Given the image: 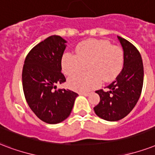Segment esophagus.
Wrapping results in <instances>:
<instances>
[{"mask_svg": "<svg viewBox=\"0 0 155 155\" xmlns=\"http://www.w3.org/2000/svg\"><path fill=\"white\" fill-rule=\"evenodd\" d=\"M80 95H83V96L87 97V96H88V95H89L90 93H80Z\"/></svg>", "mask_w": 155, "mask_h": 155, "instance_id": "esophagus-1", "label": "esophagus"}]
</instances>
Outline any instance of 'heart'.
Listing matches in <instances>:
<instances>
[{"instance_id":"b5f03b06","label":"heart","mask_w":155,"mask_h":155,"mask_svg":"<svg viewBox=\"0 0 155 155\" xmlns=\"http://www.w3.org/2000/svg\"><path fill=\"white\" fill-rule=\"evenodd\" d=\"M76 54L65 53L62 67L68 76L77 75L88 66L89 74L73 76L69 80L70 88L77 92H88L100 86L102 80L110 82L120 75L124 67V51L110 41L89 39L79 44Z\"/></svg>"}]
</instances>
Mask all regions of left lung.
Here are the masks:
<instances>
[{
  "instance_id": "left-lung-1",
  "label": "left lung",
  "mask_w": 155,
  "mask_h": 155,
  "mask_svg": "<svg viewBox=\"0 0 155 155\" xmlns=\"http://www.w3.org/2000/svg\"><path fill=\"white\" fill-rule=\"evenodd\" d=\"M124 49V67L106 91H96L100 102L93 110L107 121H118L127 116L140 98L144 80L143 62L140 53L127 40L118 36Z\"/></svg>"
}]
</instances>
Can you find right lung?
Masks as SVG:
<instances>
[{
    "label": "right lung",
    "mask_w": 155,
    "mask_h": 155,
    "mask_svg": "<svg viewBox=\"0 0 155 155\" xmlns=\"http://www.w3.org/2000/svg\"><path fill=\"white\" fill-rule=\"evenodd\" d=\"M67 41L51 35L31 49L22 68V88L26 101L36 116L49 124L62 122L69 116L78 94L58 89L66 78L62 73V58Z\"/></svg>",
    "instance_id": "add662e5"
}]
</instances>
